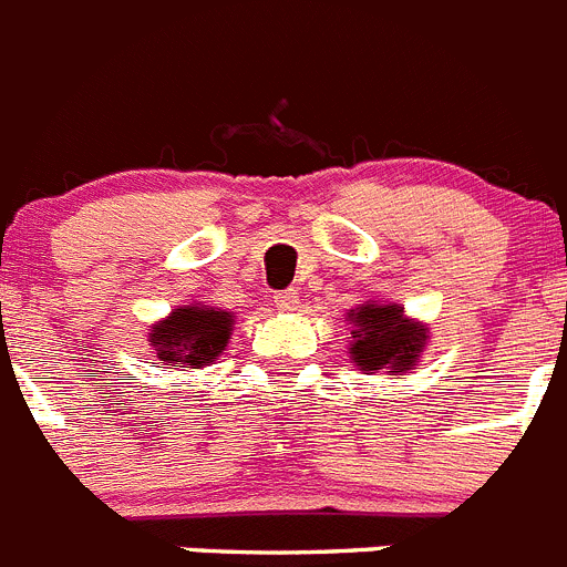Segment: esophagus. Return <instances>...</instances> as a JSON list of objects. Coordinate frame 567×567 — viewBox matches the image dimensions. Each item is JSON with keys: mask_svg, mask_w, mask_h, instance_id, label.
Wrapping results in <instances>:
<instances>
[{"mask_svg": "<svg viewBox=\"0 0 567 567\" xmlns=\"http://www.w3.org/2000/svg\"><path fill=\"white\" fill-rule=\"evenodd\" d=\"M298 303H300L298 289H284V292H275V307L284 309V312H292V309H298Z\"/></svg>", "mask_w": 567, "mask_h": 567, "instance_id": "esophagus-1", "label": "esophagus"}]
</instances>
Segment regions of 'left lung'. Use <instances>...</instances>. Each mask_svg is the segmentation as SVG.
Segmentation results:
<instances>
[{"label":"left lung","mask_w":567,"mask_h":567,"mask_svg":"<svg viewBox=\"0 0 567 567\" xmlns=\"http://www.w3.org/2000/svg\"><path fill=\"white\" fill-rule=\"evenodd\" d=\"M352 360L363 372H378V369H392L403 372L414 365L420 349H423L425 329L417 323H409L403 318V309L378 307V303H365V307L352 309Z\"/></svg>","instance_id":"8db88e82"}]
</instances>
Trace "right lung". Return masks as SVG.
Listing matches in <instances>:
<instances>
[{"mask_svg": "<svg viewBox=\"0 0 567 567\" xmlns=\"http://www.w3.org/2000/svg\"><path fill=\"white\" fill-rule=\"evenodd\" d=\"M233 315L218 312V309L204 307H184L175 309L167 320L155 323L150 332L158 360L164 365L184 363L189 369L213 363L227 346L229 332H233Z\"/></svg>", "mask_w": 567, "mask_h": 567, "instance_id": "right-lung-1", "label": "right lung"}]
</instances>
